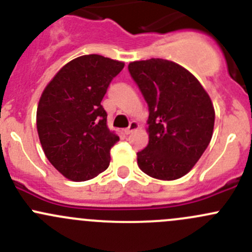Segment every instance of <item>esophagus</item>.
I'll use <instances>...</instances> for the list:
<instances>
[{
  "label": "esophagus",
  "mask_w": 252,
  "mask_h": 252,
  "mask_svg": "<svg viewBox=\"0 0 252 252\" xmlns=\"http://www.w3.org/2000/svg\"><path fill=\"white\" fill-rule=\"evenodd\" d=\"M139 128V123L136 121H133L130 122V124H129V126L126 129H124V133L126 134H130L131 131L136 130V129Z\"/></svg>",
  "instance_id": "1"
}]
</instances>
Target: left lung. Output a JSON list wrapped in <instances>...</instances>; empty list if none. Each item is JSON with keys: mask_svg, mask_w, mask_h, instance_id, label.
<instances>
[{"mask_svg": "<svg viewBox=\"0 0 252 252\" xmlns=\"http://www.w3.org/2000/svg\"><path fill=\"white\" fill-rule=\"evenodd\" d=\"M149 105V144L138 152L144 173L175 180L189 173L210 144L215 108L204 86L172 61L151 58L128 65Z\"/></svg>", "mask_w": 252, "mask_h": 252, "instance_id": "8db88e82", "label": "left lung"}]
</instances>
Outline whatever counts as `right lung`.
<instances>
[{"label": "right lung", "instance_id": "right-lung-1", "mask_svg": "<svg viewBox=\"0 0 252 252\" xmlns=\"http://www.w3.org/2000/svg\"><path fill=\"white\" fill-rule=\"evenodd\" d=\"M124 63L85 55L63 65L42 91L36 128L53 167L73 182H85L110 166L119 136L107 126L101 101Z\"/></svg>", "mask_w": 252, "mask_h": 252}]
</instances>
